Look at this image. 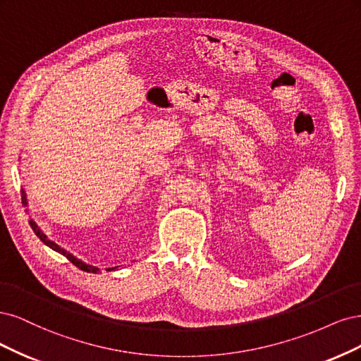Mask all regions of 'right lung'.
Returning <instances> with one entry per match:
<instances>
[{
	"instance_id": "add662e5",
	"label": "right lung",
	"mask_w": 361,
	"mask_h": 361,
	"mask_svg": "<svg viewBox=\"0 0 361 361\" xmlns=\"http://www.w3.org/2000/svg\"><path fill=\"white\" fill-rule=\"evenodd\" d=\"M20 196H22V204H27V197H25V192H24V189L20 190ZM30 226L32 228V231L36 232V235L46 244V246H49L52 250H55V252H58V253H61V255H64V257L71 261L73 265H76L78 269H80L82 271H87V273H97L99 271V269H96V267H92V265H88V264H85V262H82V261H79V259H76L73 255H71V253H67L64 249H61L60 246H58V244H55L54 241H51L49 238H46V235L43 234V232L40 231V228L32 222V220H30ZM108 270H112V269H108Z\"/></svg>"
}]
</instances>
